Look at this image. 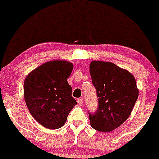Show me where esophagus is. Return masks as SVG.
<instances>
[{
	"mask_svg": "<svg viewBox=\"0 0 159 159\" xmlns=\"http://www.w3.org/2000/svg\"><path fill=\"white\" fill-rule=\"evenodd\" d=\"M77 101H78V103L80 105H83V103H84V99H83V98H78Z\"/></svg>",
	"mask_w": 159,
	"mask_h": 159,
	"instance_id": "34e87169",
	"label": "esophagus"
}]
</instances>
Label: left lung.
<instances>
[{"mask_svg":"<svg viewBox=\"0 0 159 159\" xmlns=\"http://www.w3.org/2000/svg\"><path fill=\"white\" fill-rule=\"evenodd\" d=\"M90 72L98 98L97 109L89 112L90 125L99 132H111L132 113L139 93L135 78L110 62H91Z\"/></svg>","mask_w":159,"mask_h":159,"instance_id":"obj_1","label":"left lung"}]
</instances>
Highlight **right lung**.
Masks as SVG:
<instances>
[{"instance_id": "1", "label": "right lung", "mask_w": 159, "mask_h": 159, "mask_svg": "<svg viewBox=\"0 0 159 159\" xmlns=\"http://www.w3.org/2000/svg\"><path fill=\"white\" fill-rule=\"evenodd\" d=\"M73 65L66 61L47 62L32 71L24 83V96L33 117L50 129L64 125L71 110L77 105L67 78Z\"/></svg>"}]
</instances>
